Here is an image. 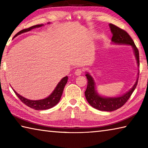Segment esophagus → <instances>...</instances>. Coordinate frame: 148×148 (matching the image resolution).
I'll return each mask as SVG.
<instances>
[{"label": "esophagus", "mask_w": 148, "mask_h": 148, "mask_svg": "<svg viewBox=\"0 0 148 148\" xmlns=\"http://www.w3.org/2000/svg\"><path fill=\"white\" fill-rule=\"evenodd\" d=\"M83 72V70L82 69H77L76 70V71H75V75H76V76H79V75H81Z\"/></svg>", "instance_id": "1"}]
</instances>
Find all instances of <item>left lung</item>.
Here are the masks:
<instances>
[{"mask_svg": "<svg viewBox=\"0 0 148 148\" xmlns=\"http://www.w3.org/2000/svg\"><path fill=\"white\" fill-rule=\"evenodd\" d=\"M109 27L112 34L111 41L116 44L119 45H129L132 46L134 53H135L136 60L137 61V65L139 66V52L138 48H136L133 40L130 37L127 32L120 28L118 26L112 24H109ZM87 78V87L85 92L86 99L91 106L100 111H112L120 108L124 105L130 98L131 95L137 85L138 77L133 87L123 95L119 97L105 98L99 95L95 90V84L92 77L87 73L85 75Z\"/></svg>", "mask_w": 148, "mask_h": 148, "instance_id": "left-lung-1", "label": "left lung"}]
</instances>
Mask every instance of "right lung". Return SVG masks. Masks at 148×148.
I'll use <instances>...</instances> for the list:
<instances>
[{"label":"right lung","instance_id":"add662e5","mask_svg":"<svg viewBox=\"0 0 148 148\" xmlns=\"http://www.w3.org/2000/svg\"><path fill=\"white\" fill-rule=\"evenodd\" d=\"M49 24V23H48ZM43 26V25H37L33 26H31L28 28H26L22 29L20 32H18V33L15 35V36H17L18 35L21 34L25 33V32H27L30 31L31 29L36 28H39L41 27V26ZM67 80H68V77L65 76L61 80V81L59 82L58 85L56 86V87L52 93L48 96V97L42 99V100H28V99H26L25 98L23 97L22 96L18 95L13 90L15 95L17 96V97L20 99L21 101L23 102V103H25L26 106H28L30 108H32L36 110H45V109H48L52 108V107H54L56 104L58 103V102L60 101L61 96H62L63 91L64 89V87L67 83Z\"/></svg>","mask_w":148,"mask_h":148}]
</instances>
